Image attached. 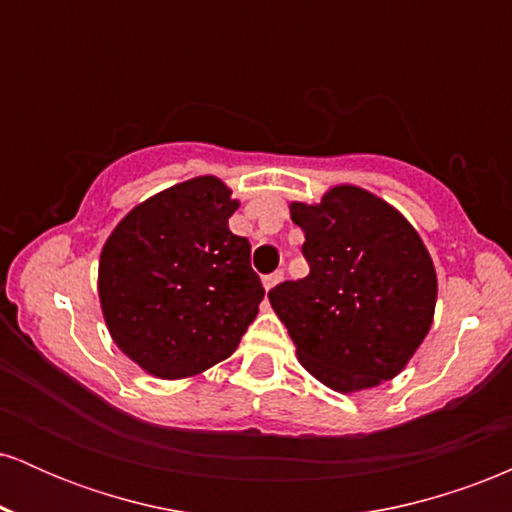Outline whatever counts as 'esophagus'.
<instances>
[{
    "instance_id": "obj_1",
    "label": "esophagus",
    "mask_w": 512,
    "mask_h": 512,
    "mask_svg": "<svg viewBox=\"0 0 512 512\" xmlns=\"http://www.w3.org/2000/svg\"><path fill=\"white\" fill-rule=\"evenodd\" d=\"M284 279V272H274V274H267L262 279V286H264V291H269V289H274L276 284H279V281Z\"/></svg>"
}]
</instances>
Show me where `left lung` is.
<instances>
[{"instance_id":"1","label":"left lung","mask_w":512,"mask_h":512,"mask_svg":"<svg viewBox=\"0 0 512 512\" xmlns=\"http://www.w3.org/2000/svg\"><path fill=\"white\" fill-rule=\"evenodd\" d=\"M310 274L269 291L301 366L334 392L392 380L426 339L438 298L431 255L385 199L337 185L291 202Z\"/></svg>"}]
</instances>
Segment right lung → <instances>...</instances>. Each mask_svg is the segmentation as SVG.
Returning a JSON list of instances; mask_svg holds the SVG:
<instances>
[{"mask_svg": "<svg viewBox=\"0 0 512 512\" xmlns=\"http://www.w3.org/2000/svg\"><path fill=\"white\" fill-rule=\"evenodd\" d=\"M238 199L199 175L137 204L105 240L98 296L110 337L163 380L190 378L238 349L264 289L250 243L231 233Z\"/></svg>", "mask_w": 512, "mask_h": 512, "instance_id": "add662e5", "label": "right lung"}]
</instances>
